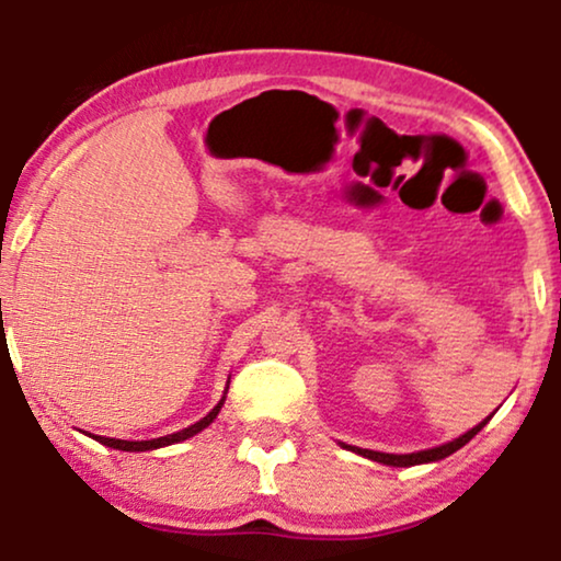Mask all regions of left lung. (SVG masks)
<instances>
[{
    "instance_id": "obj_1",
    "label": "left lung",
    "mask_w": 561,
    "mask_h": 561,
    "mask_svg": "<svg viewBox=\"0 0 561 561\" xmlns=\"http://www.w3.org/2000/svg\"><path fill=\"white\" fill-rule=\"evenodd\" d=\"M489 420H492V414H489L484 422H479L477 427L466 432V435H460V437H456V439H450V443H445V445H437V448H430V450L403 453V456H396V453H378V450L354 448V445H344V443H342V448L352 450V453H357V456H365V458H370V460H378V463H382V466H399V469H409V466H420V463H435V460H443V458H448L450 453H456V450L463 448V445L469 443V439H471L473 435H477V432H479L481 427H484V424H486Z\"/></svg>"
}]
</instances>
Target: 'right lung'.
<instances>
[{
    "mask_svg": "<svg viewBox=\"0 0 561 561\" xmlns=\"http://www.w3.org/2000/svg\"><path fill=\"white\" fill-rule=\"evenodd\" d=\"M225 393H228V388H225ZM222 403H225V396H222V399H219L217 407L211 409L207 416H204V420H198L196 424H191V427L181 430V432H173V435H165V437H154V439H116V437H101V435H90V437H92V439H98V443H101V445H108V448H113V450H126V453L158 450V448H165V445L183 443V439L194 437L196 432L207 430L209 424L217 420V414H219V409H222Z\"/></svg>",
    "mask_w": 561,
    "mask_h": 561,
    "instance_id": "add662e5",
    "label": "right lung"
}]
</instances>
